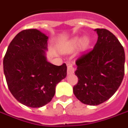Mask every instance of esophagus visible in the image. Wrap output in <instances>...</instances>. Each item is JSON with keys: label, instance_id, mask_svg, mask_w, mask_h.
<instances>
[{"label": "esophagus", "instance_id": "34e87169", "mask_svg": "<svg viewBox=\"0 0 128 128\" xmlns=\"http://www.w3.org/2000/svg\"><path fill=\"white\" fill-rule=\"evenodd\" d=\"M74 72V67L72 66H68V74H73Z\"/></svg>", "mask_w": 128, "mask_h": 128}]
</instances>
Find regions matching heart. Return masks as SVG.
<instances>
[{"mask_svg":"<svg viewBox=\"0 0 128 128\" xmlns=\"http://www.w3.org/2000/svg\"><path fill=\"white\" fill-rule=\"evenodd\" d=\"M90 45V39L88 36H76L72 38L61 48V51L63 53H70L80 46L81 50H85Z\"/></svg>","mask_w":128,"mask_h":128,"instance_id":"b5f03b06","label":"heart"}]
</instances>
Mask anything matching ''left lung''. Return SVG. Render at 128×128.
Listing matches in <instances>:
<instances>
[{"label":"left lung","mask_w":128,"mask_h":128,"mask_svg":"<svg viewBox=\"0 0 128 128\" xmlns=\"http://www.w3.org/2000/svg\"><path fill=\"white\" fill-rule=\"evenodd\" d=\"M98 40L92 50L76 60L78 84L73 93L90 106L107 101L120 86L125 72V51L115 35L105 29H96Z\"/></svg>","instance_id":"8db88e82"}]
</instances>
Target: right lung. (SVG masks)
Instances as JSON below:
<instances>
[{
	"label": "right lung",
	"instance_id": "obj_1",
	"mask_svg": "<svg viewBox=\"0 0 128 128\" xmlns=\"http://www.w3.org/2000/svg\"><path fill=\"white\" fill-rule=\"evenodd\" d=\"M48 38L39 30H23L10 42L3 59L4 74L11 94L31 108L49 103L57 84L67 75L66 63L57 66L47 60Z\"/></svg>",
	"mask_w": 128,
	"mask_h": 128
}]
</instances>
